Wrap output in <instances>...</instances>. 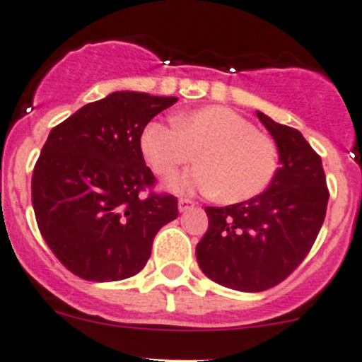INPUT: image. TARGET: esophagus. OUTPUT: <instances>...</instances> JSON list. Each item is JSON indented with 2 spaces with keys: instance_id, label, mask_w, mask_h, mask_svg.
Here are the masks:
<instances>
[{
  "instance_id": "obj_1",
  "label": "esophagus",
  "mask_w": 362,
  "mask_h": 362,
  "mask_svg": "<svg viewBox=\"0 0 362 362\" xmlns=\"http://www.w3.org/2000/svg\"><path fill=\"white\" fill-rule=\"evenodd\" d=\"M191 208H194V201L191 199H185V197H182V199H178V210L182 213L184 211H189Z\"/></svg>"
}]
</instances>
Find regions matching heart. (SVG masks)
Listing matches in <instances>:
<instances>
[{
  "label": "heart",
  "instance_id": "b5f03b06",
  "mask_svg": "<svg viewBox=\"0 0 362 362\" xmlns=\"http://www.w3.org/2000/svg\"><path fill=\"white\" fill-rule=\"evenodd\" d=\"M173 123H147L140 149L165 178L197 158L199 166L171 182L175 191L216 194L223 203H243L260 196L276 177V142L239 112L210 105L177 114Z\"/></svg>",
  "mask_w": 362,
  "mask_h": 362
}]
</instances>
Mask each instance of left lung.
Returning <instances> with one entry per match:
<instances>
[{"instance_id": "8db88e82", "label": "left lung", "mask_w": 362, "mask_h": 362, "mask_svg": "<svg viewBox=\"0 0 362 362\" xmlns=\"http://www.w3.org/2000/svg\"><path fill=\"white\" fill-rule=\"evenodd\" d=\"M279 151L267 191L223 208L206 206V234L196 246L201 271L238 291H265L303 262L321 230L329 191L321 156L295 128L257 112Z\"/></svg>"}]
</instances>
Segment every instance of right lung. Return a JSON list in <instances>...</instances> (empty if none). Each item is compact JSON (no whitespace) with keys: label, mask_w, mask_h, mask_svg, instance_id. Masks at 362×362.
Returning <instances> with one entry per match:
<instances>
[{"label":"right lung","mask_w":362,"mask_h":362,"mask_svg":"<svg viewBox=\"0 0 362 362\" xmlns=\"http://www.w3.org/2000/svg\"><path fill=\"white\" fill-rule=\"evenodd\" d=\"M114 91L83 105L48 135L33 171V208L60 264L86 281L109 283L146 267L154 235L178 216L177 197L156 194L140 135L177 102ZM144 190H149L142 197Z\"/></svg>","instance_id":"1"}]
</instances>
